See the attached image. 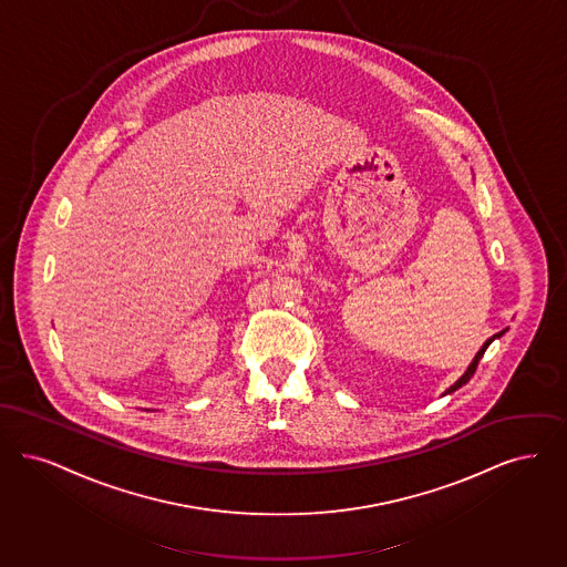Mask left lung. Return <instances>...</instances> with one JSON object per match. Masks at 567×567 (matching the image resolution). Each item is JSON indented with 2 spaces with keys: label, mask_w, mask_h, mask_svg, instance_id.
Wrapping results in <instances>:
<instances>
[{
  "label": "left lung",
  "mask_w": 567,
  "mask_h": 567,
  "mask_svg": "<svg viewBox=\"0 0 567 567\" xmlns=\"http://www.w3.org/2000/svg\"><path fill=\"white\" fill-rule=\"evenodd\" d=\"M504 332H506V330H502V332H497V334H493L492 339H487V341H485V343H483V347H481V349H478V353H476V355H474V360H472V362H470L468 370H466V372H464V374H462V377H460V379H457V381H455V383H453V385H451V388H449V390H446V392H444V394H451V392H455V390H460V388H462V385H466V383H468L470 377H472V374H474V372H476V367H478V362H481V358H483V353H485V351H487V347L492 346V341H495V339H499V337H502V334H504Z\"/></svg>",
  "instance_id": "obj_1"
}]
</instances>
